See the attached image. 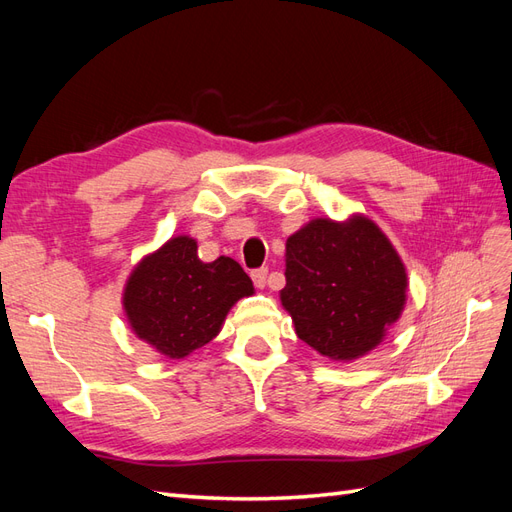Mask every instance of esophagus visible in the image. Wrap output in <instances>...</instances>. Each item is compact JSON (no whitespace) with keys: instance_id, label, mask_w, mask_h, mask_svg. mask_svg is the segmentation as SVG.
Returning a JSON list of instances; mask_svg holds the SVG:
<instances>
[{"instance_id":"esophagus-1","label":"esophagus","mask_w":512,"mask_h":512,"mask_svg":"<svg viewBox=\"0 0 512 512\" xmlns=\"http://www.w3.org/2000/svg\"><path fill=\"white\" fill-rule=\"evenodd\" d=\"M267 275H269V269H267V267L254 269V271H252L254 286H256V288H265V284H267Z\"/></svg>"}]
</instances>
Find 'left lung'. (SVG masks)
<instances>
[{
  "label": "left lung",
  "mask_w": 512,
  "mask_h": 512,
  "mask_svg": "<svg viewBox=\"0 0 512 512\" xmlns=\"http://www.w3.org/2000/svg\"><path fill=\"white\" fill-rule=\"evenodd\" d=\"M406 269L380 228L314 220L286 243L288 309L299 339L335 361L376 348L406 301Z\"/></svg>",
  "instance_id": "left-lung-1"
}]
</instances>
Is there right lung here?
I'll list each match as a JSON object with an SVG mask.
<instances>
[{
	"label": "right lung",
	"instance_id": "obj_1",
	"mask_svg": "<svg viewBox=\"0 0 512 512\" xmlns=\"http://www.w3.org/2000/svg\"><path fill=\"white\" fill-rule=\"evenodd\" d=\"M196 241L170 239L130 275L123 307L134 333L170 359H183L218 335L228 309L254 292L237 260L198 258Z\"/></svg>",
	"mask_w": 512,
	"mask_h": 512
}]
</instances>
